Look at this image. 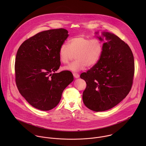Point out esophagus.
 Listing matches in <instances>:
<instances>
[{"mask_svg":"<svg viewBox=\"0 0 146 146\" xmlns=\"http://www.w3.org/2000/svg\"><path fill=\"white\" fill-rule=\"evenodd\" d=\"M73 75H74V76L75 78H79V75L78 74H77V73H73Z\"/></svg>","mask_w":146,"mask_h":146,"instance_id":"1","label":"esophagus"}]
</instances>
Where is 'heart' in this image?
<instances>
[{
	"label": "heart",
	"instance_id": "1",
	"mask_svg": "<svg viewBox=\"0 0 146 146\" xmlns=\"http://www.w3.org/2000/svg\"><path fill=\"white\" fill-rule=\"evenodd\" d=\"M104 50L103 42L98 39L78 36L68 40L67 45L63 44L59 49L60 60L67 64L75 55L76 60L64 67L66 70L78 72L86 66L93 67L100 60Z\"/></svg>",
	"mask_w": 146,
	"mask_h": 146
}]
</instances>
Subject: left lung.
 Instances as JSON below:
<instances>
[{"label":"left lung","instance_id":"1","mask_svg":"<svg viewBox=\"0 0 146 146\" xmlns=\"http://www.w3.org/2000/svg\"><path fill=\"white\" fill-rule=\"evenodd\" d=\"M102 36L107 42L100 60L80 75L86 83L84 104L96 112L111 109L123 100L131 88L134 75V57L129 45L113 34L104 32ZM103 37L98 38L102 41Z\"/></svg>","mask_w":146,"mask_h":146}]
</instances>
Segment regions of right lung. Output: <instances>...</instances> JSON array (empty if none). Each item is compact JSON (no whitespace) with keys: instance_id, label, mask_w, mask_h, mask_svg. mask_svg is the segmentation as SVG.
Masks as SVG:
<instances>
[{"instance_id":"1","label":"right lung","mask_w":146,"mask_h":146,"mask_svg":"<svg viewBox=\"0 0 146 146\" xmlns=\"http://www.w3.org/2000/svg\"><path fill=\"white\" fill-rule=\"evenodd\" d=\"M68 36L64 29L44 31L25 40L17 50L16 85L29 104L38 110L54 108L64 89L74 80L69 71L56 73L61 65L59 49Z\"/></svg>"}]
</instances>
